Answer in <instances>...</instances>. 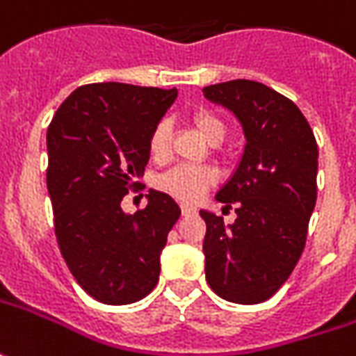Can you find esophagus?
<instances>
[{
    "label": "esophagus",
    "instance_id": "1",
    "mask_svg": "<svg viewBox=\"0 0 356 356\" xmlns=\"http://www.w3.org/2000/svg\"><path fill=\"white\" fill-rule=\"evenodd\" d=\"M181 213H183V216H191L197 213V209H195V207H189V204H181Z\"/></svg>",
    "mask_w": 356,
    "mask_h": 356
}]
</instances>
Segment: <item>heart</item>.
Masks as SVG:
<instances>
[{"mask_svg": "<svg viewBox=\"0 0 356 356\" xmlns=\"http://www.w3.org/2000/svg\"><path fill=\"white\" fill-rule=\"evenodd\" d=\"M191 122L195 129L201 134V138L209 143H220L225 138V124L211 112H195L191 116ZM169 128L167 124H159L157 128L152 131L149 138V154L155 159H163L169 152ZM215 183V173L211 169L204 167H187L181 165L167 171L165 175H161L157 185L159 189L169 193L171 197H175L183 202H193L197 199H201L204 195V191L209 189Z\"/></svg>", "mask_w": 356, "mask_h": 356, "instance_id": "obj_1", "label": "heart"}]
</instances>
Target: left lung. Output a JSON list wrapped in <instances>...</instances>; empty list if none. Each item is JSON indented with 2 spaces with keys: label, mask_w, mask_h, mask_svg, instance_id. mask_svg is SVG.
Listing matches in <instances>:
<instances>
[{
  "label": "left lung",
  "mask_w": 356,
  "mask_h": 356,
  "mask_svg": "<svg viewBox=\"0 0 356 356\" xmlns=\"http://www.w3.org/2000/svg\"><path fill=\"white\" fill-rule=\"evenodd\" d=\"M238 120L244 149L216 201L236 220L201 211L204 274L218 298L254 305L270 300L300 260L317 199V141L300 108L254 80L202 88Z\"/></svg>",
  "instance_id": "left-lung-1"
}]
</instances>
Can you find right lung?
Masks as SVG:
<instances>
[{
  "label": "right lung",
  "instance_id": "right-lung-1",
  "mask_svg": "<svg viewBox=\"0 0 356 356\" xmlns=\"http://www.w3.org/2000/svg\"><path fill=\"white\" fill-rule=\"evenodd\" d=\"M177 90L98 82L58 106L47 129V189L60 254L94 300L126 305L152 293L159 256L181 209L149 189L147 207L122 209L128 187L149 161V138Z\"/></svg>",
  "mask_w": 356,
  "mask_h": 356
}]
</instances>
